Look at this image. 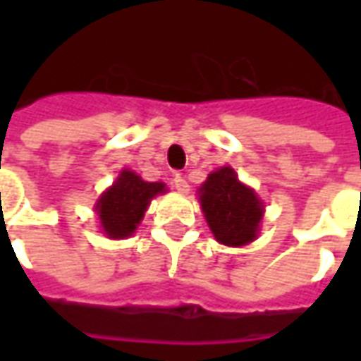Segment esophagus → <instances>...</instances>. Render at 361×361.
Instances as JSON below:
<instances>
[{
	"mask_svg": "<svg viewBox=\"0 0 361 361\" xmlns=\"http://www.w3.org/2000/svg\"><path fill=\"white\" fill-rule=\"evenodd\" d=\"M172 185H173V188H176V189H178L180 193H188V191H189L188 181H185V178H181L180 173H178V176H173Z\"/></svg>",
	"mask_w": 361,
	"mask_h": 361,
	"instance_id": "1",
	"label": "esophagus"
}]
</instances>
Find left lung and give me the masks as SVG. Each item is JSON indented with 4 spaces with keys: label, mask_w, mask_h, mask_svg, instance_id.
Listing matches in <instances>:
<instances>
[{
    "label": "left lung",
    "mask_w": 361,
    "mask_h": 361,
    "mask_svg": "<svg viewBox=\"0 0 361 361\" xmlns=\"http://www.w3.org/2000/svg\"><path fill=\"white\" fill-rule=\"evenodd\" d=\"M199 201L216 242L242 247L257 238L265 209L257 193L238 180L234 168L222 166L209 173L199 188Z\"/></svg>",
    "instance_id": "1"
}]
</instances>
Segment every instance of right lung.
<instances>
[{
	"instance_id": "1",
	"label": "right lung",
	"mask_w": 361,
	"mask_h": 361,
	"mask_svg": "<svg viewBox=\"0 0 361 361\" xmlns=\"http://www.w3.org/2000/svg\"><path fill=\"white\" fill-rule=\"evenodd\" d=\"M166 191L162 181H145L131 170H121L94 204L104 234L111 240L129 238L141 224L150 201Z\"/></svg>"
}]
</instances>
